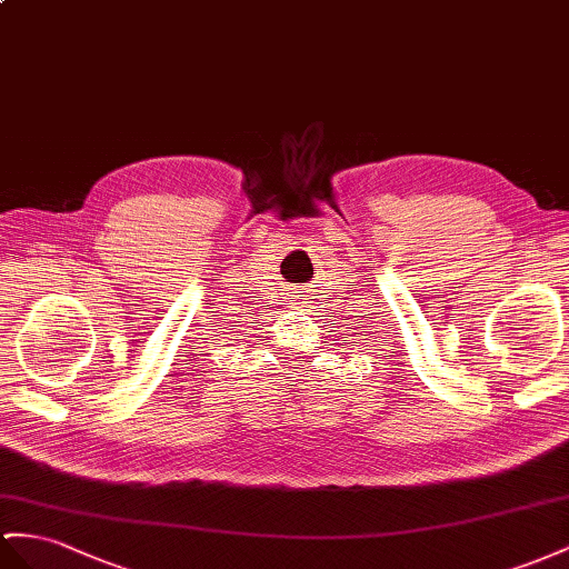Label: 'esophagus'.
<instances>
[{
	"instance_id": "1",
	"label": "esophagus",
	"mask_w": 569,
	"mask_h": 569,
	"mask_svg": "<svg viewBox=\"0 0 569 569\" xmlns=\"http://www.w3.org/2000/svg\"><path fill=\"white\" fill-rule=\"evenodd\" d=\"M293 305H296V308H308V305H310V298L308 296H305V290H293Z\"/></svg>"
}]
</instances>
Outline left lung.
<instances>
[{
  "mask_svg": "<svg viewBox=\"0 0 569 569\" xmlns=\"http://www.w3.org/2000/svg\"><path fill=\"white\" fill-rule=\"evenodd\" d=\"M356 325H358V322H356ZM358 329H362V327H360V325H358ZM362 337H366V333H362Z\"/></svg>",
  "mask_w": 569,
  "mask_h": 569,
  "instance_id": "obj_1",
  "label": "left lung"
}]
</instances>
